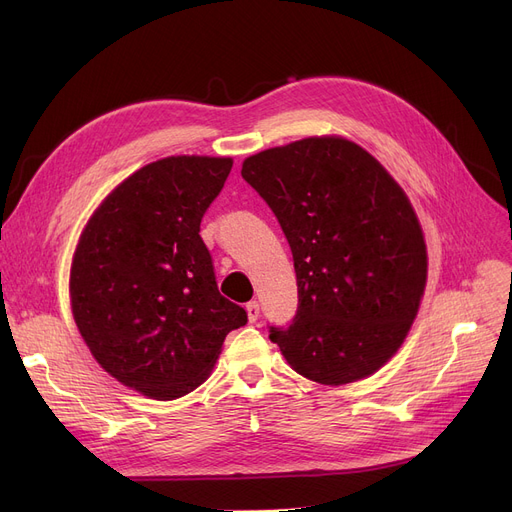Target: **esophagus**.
Wrapping results in <instances>:
<instances>
[{"mask_svg":"<svg viewBox=\"0 0 512 512\" xmlns=\"http://www.w3.org/2000/svg\"><path fill=\"white\" fill-rule=\"evenodd\" d=\"M247 315H249V321H251V324H255V321L259 319V305H257V301L247 303Z\"/></svg>","mask_w":512,"mask_h":512,"instance_id":"obj_1","label":"esophagus"}]
</instances>
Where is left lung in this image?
Returning a JSON list of instances; mask_svg holds the SVG:
<instances>
[{"instance_id":"8db88e82","label":"left lung","mask_w":512,"mask_h":512,"mask_svg":"<svg viewBox=\"0 0 512 512\" xmlns=\"http://www.w3.org/2000/svg\"><path fill=\"white\" fill-rule=\"evenodd\" d=\"M288 240L299 305L270 338L294 371L340 386L378 371L405 340L427 278L417 215L359 145L311 137L247 157L240 170Z\"/></svg>"}]
</instances>
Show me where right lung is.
<instances>
[{
    "mask_svg": "<svg viewBox=\"0 0 512 512\" xmlns=\"http://www.w3.org/2000/svg\"><path fill=\"white\" fill-rule=\"evenodd\" d=\"M230 157L178 155L134 172L93 213L70 272L72 313L97 363L155 400L201 386L247 311L222 297L201 220Z\"/></svg>",
    "mask_w": 512,
    "mask_h": 512,
    "instance_id": "obj_1",
    "label": "right lung"
}]
</instances>
